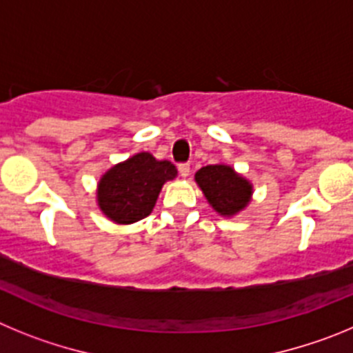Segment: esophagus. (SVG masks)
<instances>
[{"mask_svg": "<svg viewBox=\"0 0 353 353\" xmlns=\"http://www.w3.org/2000/svg\"><path fill=\"white\" fill-rule=\"evenodd\" d=\"M177 170H179L181 177H188L190 176V163H179L177 165Z\"/></svg>", "mask_w": 353, "mask_h": 353, "instance_id": "1", "label": "esophagus"}]
</instances>
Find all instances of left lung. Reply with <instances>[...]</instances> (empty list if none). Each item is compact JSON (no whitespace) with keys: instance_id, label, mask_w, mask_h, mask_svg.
I'll return each mask as SVG.
<instances>
[{"instance_id":"obj_1","label":"left lung","mask_w":353,"mask_h":353,"mask_svg":"<svg viewBox=\"0 0 353 353\" xmlns=\"http://www.w3.org/2000/svg\"><path fill=\"white\" fill-rule=\"evenodd\" d=\"M195 181L218 214L234 216L252 200L253 186L230 165H208L195 174Z\"/></svg>"}]
</instances>
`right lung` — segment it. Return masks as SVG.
<instances>
[{"label":"right lung","instance_id":"right-lung-1","mask_svg":"<svg viewBox=\"0 0 353 353\" xmlns=\"http://www.w3.org/2000/svg\"><path fill=\"white\" fill-rule=\"evenodd\" d=\"M176 176L177 170L170 161L137 153L101 176L97 193L98 208L116 223H135L151 214L161 186Z\"/></svg>","mask_w":353,"mask_h":353}]
</instances>
